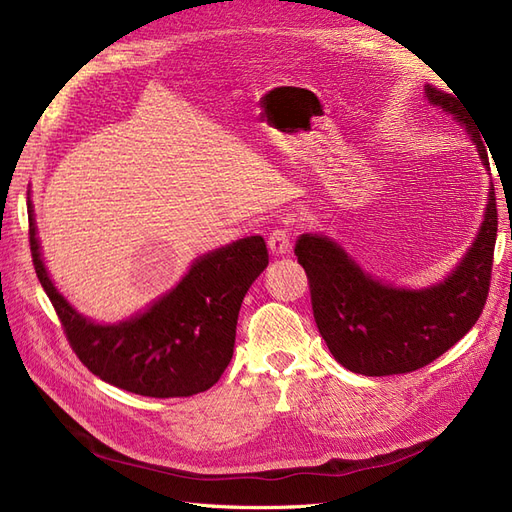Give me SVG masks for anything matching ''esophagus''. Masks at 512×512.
I'll return each instance as SVG.
<instances>
[{"label":"esophagus","mask_w":512,"mask_h":512,"mask_svg":"<svg viewBox=\"0 0 512 512\" xmlns=\"http://www.w3.org/2000/svg\"><path fill=\"white\" fill-rule=\"evenodd\" d=\"M290 246H292L290 233H287L285 229H274V231L270 233L268 248H270V253H272L274 257H281V255L290 253Z\"/></svg>","instance_id":"34e87169"}]
</instances>
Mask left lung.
<instances>
[{"instance_id": "8db88e82", "label": "left lung", "mask_w": 512, "mask_h": 512, "mask_svg": "<svg viewBox=\"0 0 512 512\" xmlns=\"http://www.w3.org/2000/svg\"><path fill=\"white\" fill-rule=\"evenodd\" d=\"M424 93L432 108L467 129L482 166L489 170L487 149L458 97L432 86H424ZM495 238L493 183L467 253L448 277L415 290L372 277L329 235H300L294 253L309 277L313 318L335 361L355 374L389 376L419 370L441 357L469 333L487 303Z\"/></svg>"}]
</instances>
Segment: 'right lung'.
I'll list each match as a JSON object with an SVG mask.
<instances>
[{
    "label": "right lung",
    "mask_w": 512,
    "mask_h": 512,
    "mask_svg": "<svg viewBox=\"0 0 512 512\" xmlns=\"http://www.w3.org/2000/svg\"><path fill=\"white\" fill-rule=\"evenodd\" d=\"M34 268L75 355L114 387L149 398H186L218 383L233 357L235 326L248 287L268 266L261 235L196 257L179 283L119 322H95L51 281L28 201Z\"/></svg>",
    "instance_id": "add662e5"
}]
</instances>
